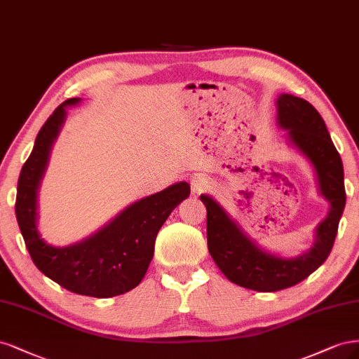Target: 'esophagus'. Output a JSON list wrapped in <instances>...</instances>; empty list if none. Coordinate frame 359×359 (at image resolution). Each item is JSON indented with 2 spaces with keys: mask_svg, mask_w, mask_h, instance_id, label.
<instances>
[{
  "mask_svg": "<svg viewBox=\"0 0 359 359\" xmlns=\"http://www.w3.org/2000/svg\"><path fill=\"white\" fill-rule=\"evenodd\" d=\"M191 188H192L194 194H201L210 188V182L204 176H195L191 182Z\"/></svg>",
  "mask_w": 359,
  "mask_h": 359,
  "instance_id": "esophagus-1",
  "label": "esophagus"
}]
</instances>
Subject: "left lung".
Segmentation results:
<instances>
[{"mask_svg":"<svg viewBox=\"0 0 359 359\" xmlns=\"http://www.w3.org/2000/svg\"><path fill=\"white\" fill-rule=\"evenodd\" d=\"M277 123L313 165L319 191L330 203L328 216L318 225L315 243L304 255L280 258L259 249L212 196L200 198L207 209V246L228 280L259 292L291 287L325 262L337 236L346 204L344 172L327 125L311 104L303 98L282 94L277 98Z\"/></svg>","mask_w":359,"mask_h":359,"instance_id":"left-lung-1","label":"left lung"}]
</instances>
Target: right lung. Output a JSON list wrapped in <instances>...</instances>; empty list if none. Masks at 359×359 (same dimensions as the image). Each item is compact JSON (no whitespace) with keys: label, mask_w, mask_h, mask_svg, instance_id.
<instances>
[{"label":"right lung","mask_w":359,"mask_h":359,"mask_svg":"<svg viewBox=\"0 0 359 359\" xmlns=\"http://www.w3.org/2000/svg\"><path fill=\"white\" fill-rule=\"evenodd\" d=\"M70 98L55 109L37 134L34 149L20 170L16 219L36 267L49 279L79 295L110 298L131 291L144 277L154 258L159 228L170 213L189 196L187 182L175 183L131 204L98 233L76 245L53 248L37 231V189L44 175L52 143L65 119Z\"/></svg>","instance_id":"right-lung-1"}]
</instances>
